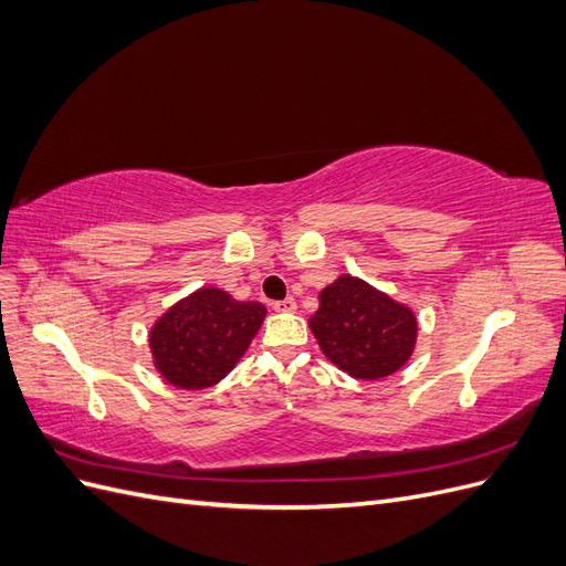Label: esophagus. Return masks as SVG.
<instances>
[{"instance_id":"obj_1","label":"esophagus","mask_w":566,"mask_h":566,"mask_svg":"<svg viewBox=\"0 0 566 566\" xmlns=\"http://www.w3.org/2000/svg\"><path fill=\"white\" fill-rule=\"evenodd\" d=\"M273 310L290 314V312H295V310H297V302H295L293 297H285V300H281V302H273Z\"/></svg>"}]
</instances>
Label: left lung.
I'll use <instances>...</instances> for the list:
<instances>
[{
    "label": "left lung",
    "instance_id": "1",
    "mask_svg": "<svg viewBox=\"0 0 566 566\" xmlns=\"http://www.w3.org/2000/svg\"><path fill=\"white\" fill-rule=\"evenodd\" d=\"M310 328L325 358L356 380L389 378L418 342L416 312L352 273L321 290Z\"/></svg>",
    "mask_w": 566,
    "mask_h": 566
}]
</instances>
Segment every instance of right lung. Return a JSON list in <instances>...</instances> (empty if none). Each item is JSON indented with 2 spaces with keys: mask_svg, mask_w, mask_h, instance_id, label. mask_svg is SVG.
<instances>
[{
  "mask_svg": "<svg viewBox=\"0 0 566 566\" xmlns=\"http://www.w3.org/2000/svg\"><path fill=\"white\" fill-rule=\"evenodd\" d=\"M264 316L262 302H241L217 285H202L150 325L153 366L177 389L214 387L241 361Z\"/></svg>",
  "mask_w": 566,
  "mask_h": 566,
  "instance_id": "obj_1",
  "label": "right lung"
}]
</instances>
